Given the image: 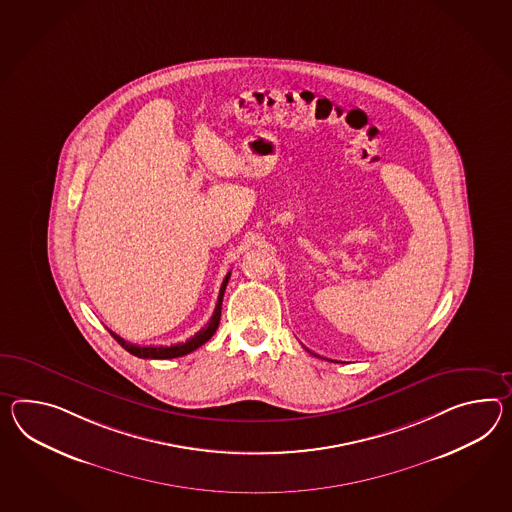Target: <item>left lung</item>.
<instances>
[{"instance_id": "left-lung-1", "label": "left lung", "mask_w": 512, "mask_h": 512, "mask_svg": "<svg viewBox=\"0 0 512 512\" xmlns=\"http://www.w3.org/2000/svg\"><path fill=\"white\" fill-rule=\"evenodd\" d=\"M307 351H309V349H307ZM312 355H314V357H320V355H316V353H312ZM320 359H324V357H320ZM327 361H329V359H327Z\"/></svg>"}]
</instances>
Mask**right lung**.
Segmentation results:
<instances>
[{
	"label": "right lung",
	"instance_id": "add662e5",
	"mask_svg": "<svg viewBox=\"0 0 512 512\" xmlns=\"http://www.w3.org/2000/svg\"><path fill=\"white\" fill-rule=\"evenodd\" d=\"M229 277H231V272L225 275L224 283L220 287V294H218V301H216V309H214L209 324L201 327L200 331L194 337L188 338L187 342H179V344H172V346H135V344L125 342L124 338L118 337L113 331H111V335L122 348L127 349L131 355L140 357V359H175V357H183L190 351L203 346L216 333L218 324H220V316H222V300H224L225 287H227Z\"/></svg>",
	"mask_w": 512,
	"mask_h": 512
}]
</instances>
